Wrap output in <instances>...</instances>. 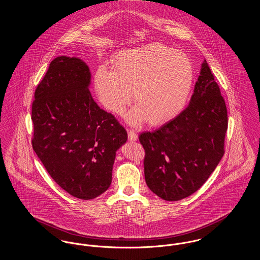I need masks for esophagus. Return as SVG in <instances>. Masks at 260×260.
<instances>
[{"mask_svg": "<svg viewBox=\"0 0 260 260\" xmlns=\"http://www.w3.org/2000/svg\"><path fill=\"white\" fill-rule=\"evenodd\" d=\"M127 136H128V139L131 141H136L137 140V135L136 134V132L134 129H128L127 132Z\"/></svg>", "mask_w": 260, "mask_h": 260, "instance_id": "34e87169", "label": "esophagus"}]
</instances>
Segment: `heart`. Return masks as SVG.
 Masks as SVG:
<instances>
[{"label":"heart","mask_w":260,"mask_h":260,"mask_svg":"<svg viewBox=\"0 0 260 260\" xmlns=\"http://www.w3.org/2000/svg\"><path fill=\"white\" fill-rule=\"evenodd\" d=\"M193 80V66L185 54L153 43L120 52L112 70L99 67L94 86L101 104L117 115L123 113L134 92L136 105L125 114L126 121L138 124L148 119L150 124H158L184 108Z\"/></svg>","instance_id":"1"}]
</instances>
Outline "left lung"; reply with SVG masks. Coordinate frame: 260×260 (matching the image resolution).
Instances as JSON below:
<instances>
[{
  "instance_id": "left-lung-1",
  "label": "left lung",
  "mask_w": 260,
  "mask_h": 260,
  "mask_svg": "<svg viewBox=\"0 0 260 260\" xmlns=\"http://www.w3.org/2000/svg\"><path fill=\"white\" fill-rule=\"evenodd\" d=\"M227 126L225 101L205 60L185 109L159 128L139 136L149 189L166 201L195 193L223 157Z\"/></svg>"
}]
</instances>
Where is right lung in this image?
I'll use <instances>...</instances> for the list:
<instances>
[{"mask_svg": "<svg viewBox=\"0 0 260 260\" xmlns=\"http://www.w3.org/2000/svg\"><path fill=\"white\" fill-rule=\"evenodd\" d=\"M90 72L80 58L50 62L32 104V146L52 179L76 198L90 200L111 184L116 152L127 134L100 109L88 87Z\"/></svg>", "mask_w": 260, "mask_h": 260, "instance_id": "add662e5", "label": "right lung"}]
</instances>
